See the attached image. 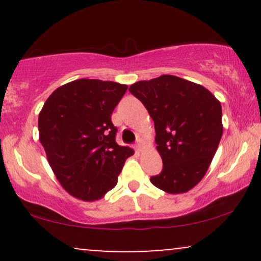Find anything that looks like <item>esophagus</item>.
I'll return each instance as SVG.
<instances>
[{
	"label": "esophagus",
	"mask_w": 261,
	"mask_h": 261,
	"mask_svg": "<svg viewBox=\"0 0 261 261\" xmlns=\"http://www.w3.org/2000/svg\"><path fill=\"white\" fill-rule=\"evenodd\" d=\"M135 149H136L137 152H141V149H142V141L140 139L137 140L136 143H135Z\"/></svg>",
	"instance_id": "esophagus-1"
}]
</instances>
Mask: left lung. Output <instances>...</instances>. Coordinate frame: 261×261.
<instances>
[{
	"mask_svg": "<svg viewBox=\"0 0 261 261\" xmlns=\"http://www.w3.org/2000/svg\"><path fill=\"white\" fill-rule=\"evenodd\" d=\"M154 121L163 161L151 182L169 194L189 191L203 178L222 137V108L211 92L180 77L163 74L128 88Z\"/></svg>",
	"mask_w": 261,
	"mask_h": 261,
	"instance_id": "1",
	"label": "left lung"
}]
</instances>
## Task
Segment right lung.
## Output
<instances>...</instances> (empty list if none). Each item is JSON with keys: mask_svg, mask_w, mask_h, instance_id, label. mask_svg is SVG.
I'll use <instances>...</instances> for the list:
<instances>
[{"mask_svg": "<svg viewBox=\"0 0 261 261\" xmlns=\"http://www.w3.org/2000/svg\"><path fill=\"white\" fill-rule=\"evenodd\" d=\"M127 86L81 79L61 86L39 114V140L56 178L67 193L93 201L115 187L125 161L112 114Z\"/></svg>", "mask_w": 261, "mask_h": 261, "instance_id": "1", "label": "right lung"}]
</instances>
